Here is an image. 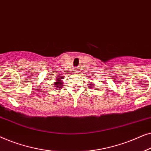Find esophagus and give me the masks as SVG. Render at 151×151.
<instances>
[{
    "label": "esophagus",
    "mask_w": 151,
    "mask_h": 151,
    "mask_svg": "<svg viewBox=\"0 0 151 151\" xmlns=\"http://www.w3.org/2000/svg\"><path fill=\"white\" fill-rule=\"evenodd\" d=\"M76 71H77V70H76ZM75 72H76V71H75Z\"/></svg>",
    "instance_id": "esophagus-1"
}]
</instances>
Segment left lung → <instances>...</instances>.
I'll return each instance as SVG.
<instances>
[{
	"label": "left lung",
	"instance_id": "8db88e82",
	"mask_svg": "<svg viewBox=\"0 0 151 151\" xmlns=\"http://www.w3.org/2000/svg\"><path fill=\"white\" fill-rule=\"evenodd\" d=\"M92 86H93V84H92L91 83V84H90V88H92V87H93Z\"/></svg>",
	"mask_w": 151,
	"mask_h": 151
}]
</instances>
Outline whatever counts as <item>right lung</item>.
Masks as SVG:
<instances>
[{
    "label": "right lung",
    "mask_w": 151,
    "mask_h": 151,
    "mask_svg": "<svg viewBox=\"0 0 151 151\" xmlns=\"http://www.w3.org/2000/svg\"><path fill=\"white\" fill-rule=\"evenodd\" d=\"M63 76H58V78L56 79V82L54 83V86L53 87H55V88H62L63 87Z\"/></svg>",
    "instance_id": "obj_1"
}]
</instances>
